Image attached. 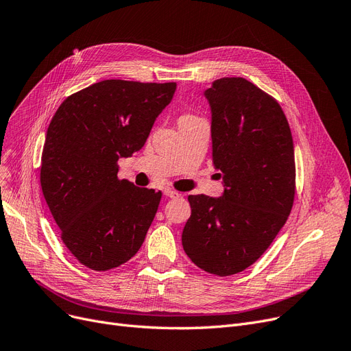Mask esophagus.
Listing matches in <instances>:
<instances>
[{
  "label": "esophagus",
  "instance_id": "1",
  "mask_svg": "<svg viewBox=\"0 0 351 351\" xmlns=\"http://www.w3.org/2000/svg\"><path fill=\"white\" fill-rule=\"evenodd\" d=\"M163 193H165L167 197H172V199H175V197H179V196H180V193H179L178 191H175V189H169V188L165 189V191H163Z\"/></svg>",
  "mask_w": 351,
  "mask_h": 351
}]
</instances>
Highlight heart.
I'll return each mask as SVG.
<instances>
[{
  "label": "heart",
  "mask_w": 351,
  "mask_h": 351,
  "mask_svg": "<svg viewBox=\"0 0 351 351\" xmlns=\"http://www.w3.org/2000/svg\"><path fill=\"white\" fill-rule=\"evenodd\" d=\"M182 117H192V114H184ZM182 117H180V119H182Z\"/></svg>",
  "instance_id": "b5f03b06"
}]
</instances>
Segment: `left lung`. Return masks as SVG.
Segmentation results:
<instances>
[{
    "mask_svg": "<svg viewBox=\"0 0 351 351\" xmlns=\"http://www.w3.org/2000/svg\"><path fill=\"white\" fill-rule=\"evenodd\" d=\"M205 96L212 162L225 192L188 196L182 245L196 267L228 277L252 265L288 219L295 196L294 145L280 103L254 83L218 79Z\"/></svg>",
    "mask_w": 351,
    "mask_h": 351,
    "instance_id": "left-lung-1",
    "label": "left lung"
}]
</instances>
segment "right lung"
Returning a JSON list of instances; mask_svg holds the SVG:
<instances>
[{
	"instance_id": "add662e5",
	"label": "right lung",
	"mask_w": 351,
	"mask_h": 351,
	"mask_svg": "<svg viewBox=\"0 0 351 351\" xmlns=\"http://www.w3.org/2000/svg\"><path fill=\"white\" fill-rule=\"evenodd\" d=\"M176 83L103 80L70 95L43 147L40 184L67 250L109 271L139 251L162 192L119 179V159L143 147Z\"/></svg>"
}]
</instances>
